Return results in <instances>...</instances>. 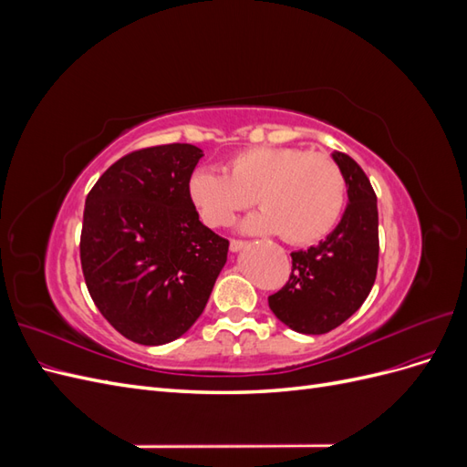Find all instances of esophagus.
<instances>
[{"label": "esophagus", "instance_id": "esophagus-1", "mask_svg": "<svg viewBox=\"0 0 467 467\" xmlns=\"http://www.w3.org/2000/svg\"><path fill=\"white\" fill-rule=\"evenodd\" d=\"M247 245V242H244V239H232L230 242V251H239V249H244Z\"/></svg>", "mask_w": 467, "mask_h": 467}]
</instances>
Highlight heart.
Wrapping results in <instances>:
<instances>
[{
    "label": "heart",
    "mask_w": 467,
    "mask_h": 467,
    "mask_svg": "<svg viewBox=\"0 0 467 467\" xmlns=\"http://www.w3.org/2000/svg\"><path fill=\"white\" fill-rule=\"evenodd\" d=\"M225 173L202 167L189 192L212 228L230 225L253 202L263 206L245 220L247 232H280L292 245H312L327 237L347 204V181L329 155L285 146H255L237 151Z\"/></svg>",
    "instance_id": "1"
}]
</instances>
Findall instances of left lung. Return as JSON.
Wrapping results in <instances>:
<instances>
[{
    "instance_id": "8db88e82",
    "label": "left lung",
    "mask_w": 467,
    "mask_h": 467,
    "mask_svg": "<svg viewBox=\"0 0 467 467\" xmlns=\"http://www.w3.org/2000/svg\"><path fill=\"white\" fill-rule=\"evenodd\" d=\"M333 160L347 181L348 204L337 228L307 251H294L285 286L268 307L304 335H323L347 321L368 298L378 273V202L362 167L343 151Z\"/></svg>"
}]
</instances>
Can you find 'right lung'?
<instances>
[{
  "mask_svg": "<svg viewBox=\"0 0 467 467\" xmlns=\"http://www.w3.org/2000/svg\"><path fill=\"white\" fill-rule=\"evenodd\" d=\"M202 150L165 144L126 153L89 191L81 271L103 317L138 345H165L201 317L228 239L199 220L189 181Z\"/></svg>",
  "mask_w": 467,
  "mask_h": 467,
  "instance_id": "add662e5",
  "label": "right lung"
}]
</instances>
